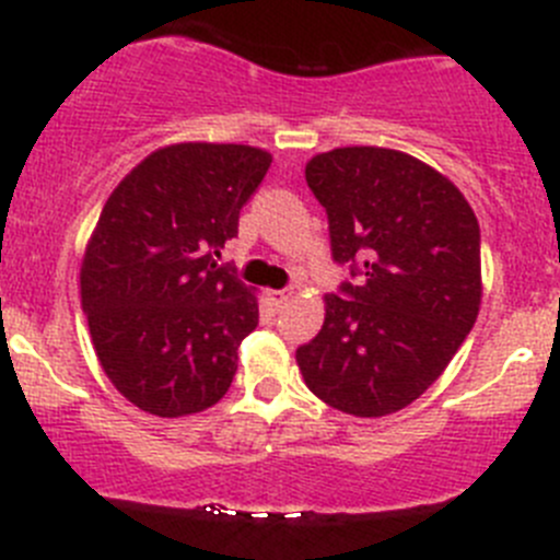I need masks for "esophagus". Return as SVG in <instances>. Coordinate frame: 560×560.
Wrapping results in <instances>:
<instances>
[{"mask_svg": "<svg viewBox=\"0 0 560 560\" xmlns=\"http://www.w3.org/2000/svg\"><path fill=\"white\" fill-rule=\"evenodd\" d=\"M290 298H292L290 290H270L268 292V301L273 303V306H284V303L290 301Z\"/></svg>", "mask_w": 560, "mask_h": 560, "instance_id": "1", "label": "esophagus"}]
</instances>
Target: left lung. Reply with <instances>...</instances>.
Returning a JSON list of instances; mask_svg holds the SVG:
<instances>
[{
  "mask_svg": "<svg viewBox=\"0 0 560 560\" xmlns=\"http://www.w3.org/2000/svg\"><path fill=\"white\" fill-rule=\"evenodd\" d=\"M336 262L360 279L325 295V322L295 352L319 400L385 417L420 398L466 341L482 303L479 222L447 175L382 145L306 162Z\"/></svg>",
  "mask_w": 560,
  "mask_h": 560,
  "instance_id": "1",
  "label": "left lung"
}]
</instances>
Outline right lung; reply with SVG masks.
I'll return each mask as SVG.
<instances>
[{
  "instance_id": "add662e5",
  "label": "right lung",
  "mask_w": 560,
  "mask_h": 560,
  "mask_svg": "<svg viewBox=\"0 0 560 560\" xmlns=\"http://www.w3.org/2000/svg\"><path fill=\"white\" fill-rule=\"evenodd\" d=\"M273 156L171 143L118 180L81 262V303L110 385L138 409L186 417L224 398L257 327L252 287L219 268Z\"/></svg>"
}]
</instances>
